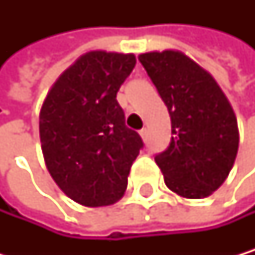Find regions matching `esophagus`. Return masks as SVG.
<instances>
[{"label": "esophagus", "mask_w": 255, "mask_h": 255, "mask_svg": "<svg viewBox=\"0 0 255 255\" xmlns=\"http://www.w3.org/2000/svg\"><path fill=\"white\" fill-rule=\"evenodd\" d=\"M139 133H140L142 139H143V140H146V136H148V130H146V128H142V130H140Z\"/></svg>", "instance_id": "1"}]
</instances>
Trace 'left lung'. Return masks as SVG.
I'll return each instance as SVG.
<instances>
[{"label":"left lung","mask_w":255,"mask_h":255,"mask_svg":"<svg viewBox=\"0 0 255 255\" xmlns=\"http://www.w3.org/2000/svg\"><path fill=\"white\" fill-rule=\"evenodd\" d=\"M171 118V140L154 160L166 187L202 199L228 177L239 150L237 119L214 78L180 52L139 56Z\"/></svg>","instance_id":"left-lung-1"}]
</instances>
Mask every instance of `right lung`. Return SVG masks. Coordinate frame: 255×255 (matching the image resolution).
Returning a JSON list of instances; mask_svg holds the SVG:
<instances>
[{
	"mask_svg": "<svg viewBox=\"0 0 255 255\" xmlns=\"http://www.w3.org/2000/svg\"><path fill=\"white\" fill-rule=\"evenodd\" d=\"M134 65L131 53L89 52L59 76L42 104L39 137L47 170L84 207L118 202L143 148L116 99Z\"/></svg>",
	"mask_w": 255,
	"mask_h": 255,
	"instance_id": "1",
	"label": "right lung"
}]
</instances>
